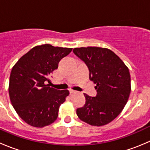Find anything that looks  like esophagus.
Here are the masks:
<instances>
[{"mask_svg":"<svg viewBox=\"0 0 150 150\" xmlns=\"http://www.w3.org/2000/svg\"><path fill=\"white\" fill-rule=\"evenodd\" d=\"M75 92H77L76 91H75V90H72V89H69V93H75Z\"/></svg>","mask_w":150,"mask_h":150,"instance_id":"1","label":"esophagus"}]
</instances>
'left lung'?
<instances>
[{
	"label": "left lung",
	"mask_w": 150,
	"mask_h": 150,
	"mask_svg": "<svg viewBox=\"0 0 150 150\" xmlns=\"http://www.w3.org/2000/svg\"><path fill=\"white\" fill-rule=\"evenodd\" d=\"M73 53L83 61L89 78L96 86L94 97L85 93L86 104L77 115L91 125L102 126L112 121L123 110L131 93V76L123 62L108 48L81 47Z\"/></svg>",
	"instance_id": "obj_1"
}]
</instances>
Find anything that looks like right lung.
Wrapping results in <instances>:
<instances>
[{
    "mask_svg": "<svg viewBox=\"0 0 150 150\" xmlns=\"http://www.w3.org/2000/svg\"><path fill=\"white\" fill-rule=\"evenodd\" d=\"M72 49L50 44L37 46L22 56L12 68L8 87L11 102L19 117L29 125L42 128L57 120L60 105L69 91L50 87L49 76Z\"/></svg>",
    "mask_w": 150,
    "mask_h": 150,
    "instance_id": "1",
    "label": "right lung"
}]
</instances>
